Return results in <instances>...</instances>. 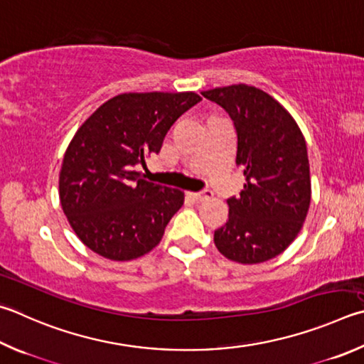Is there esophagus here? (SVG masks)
Masks as SVG:
<instances>
[{
  "label": "esophagus",
  "mask_w": 364,
  "mask_h": 364,
  "mask_svg": "<svg viewBox=\"0 0 364 364\" xmlns=\"http://www.w3.org/2000/svg\"><path fill=\"white\" fill-rule=\"evenodd\" d=\"M211 196H213V193H211L210 189H202V191H199V193H189V197H193L196 202H202L205 199H210Z\"/></svg>",
  "instance_id": "34e87169"
}]
</instances>
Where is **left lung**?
Masks as SVG:
<instances>
[{
  "instance_id": "obj_1",
  "label": "left lung",
  "mask_w": 364,
  "mask_h": 364,
  "mask_svg": "<svg viewBox=\"0 0 364 364\" xmlns=\"http://www.w3.org/2000/svg\"><path fill=\"white\" fill-rule=\"evenodd\" d=\"M226 111L237 134L235 164L245 175L239 197H229V216L215 230V245L230 261L272 259L299 234L310 205L306 140L291 114L253 85L202 92Z\"/></svg>"
}]
</instances>
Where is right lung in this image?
Wrapping results in <instances>:
<instances>
[{
    "label": "right lung",
    "mask_w": 364,
    "mask_h": 364,
    "mask_svg": "<svg viewBox=\"0 0 364 364\" xmlns=\"http://www.w3.org/2000/svg\"><path fill=\"white\" fill-rule=\"evenodd\" d=\"M200 100L194 92L121 94L79 127L58 189L63 213L85 247L107 259L129 261L161 242L184 194L143 180L135 168L146 167L176 119Z\"/></svg>",
    "instance_id": "add662e5"
}]
</instances>
